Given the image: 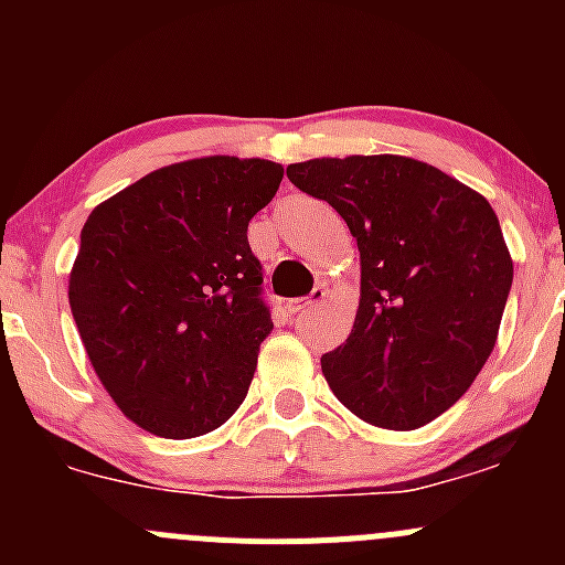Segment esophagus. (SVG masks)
<instances>
[{"label": "esophagus", "mask_w": 565, "mask_h": 565, "mask_svg": "<svg viewBox=\"0 0 565 565\" xmlns=\"http://www.w3.org/2000/svg\"><path fill=\"white\" fill-rule=\"evenodd\" d=\"M322 300H324V289H322V287H315V292H311L309 298H295V300H289V303L284 306V311H287V315H300V311L311 309V306L322 303Z\"/></svg>", "instance_id": "obj_1"}]
</instances>
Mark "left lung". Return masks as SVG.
<instances>
[{
    "label": "left lung",
    "instance_id": "1",
    "mask_svg": "<svg viewBox=\"0 0 565 565\" xmlns=\"http://www.w3.org/2000/svg\"><path fill=\"white\" fill-rule=\"evenodd\" d=\"M287 177L361 250V300L322 355L330 391L380 429H420L465 396L498 344L514 259L492 204L407 156L311 158Z\"/></svg>",
    "mask_w": 565,
    "mask_h": 565
}]
</instances>
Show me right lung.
<instances>
[{"instance_id": "right-lung-1", "label": "right lung", "mask_w": 565, "mask_h": 565, "mask_svg": "<svg viewBox=\"0 0 565 565\" xmlns=\"http://www.w3.org/2000/svg\"><path fill=\"white\" fill-rule=\"evenodd\" d=\"M281 177L265 158H191L89 213L71 311L100 385L150 435H207L246 398L273 330L248 221Z\"/></svg>"}]
</instances>
